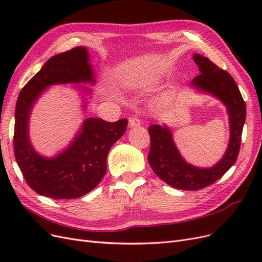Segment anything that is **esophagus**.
Returning a JSON list of instances; mask_svg holds the SVG:
<instances>
[{
    "label": "esophagus",
    "mask_w": 262,
    "mask_h": 262,
    "mask_svg": "<svg viewBox=\"0 0 262 262\" xmlns=\"http://www.w3.org/2000/svg\"><path fill=\"white\" fill-rule=\"evenodd\" d=\"M141 125V120L138 117H131L129 119V128H136Z\"/></svg>",
    "instance_id": "34e87169"
}]
</instances>
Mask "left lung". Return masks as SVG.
<instances>
[{
    "mask_svg": "<svg viewBox=\"0 0 262 262\" xmlns=\"http://www.w3.org/2000/svg\"><path fill=\"white\" fill-rule=\"evenodd\" d=\"M200 75L190 82L196 93L210 95L226 107L229 140L224 155L212 167H198L188 163L173 141L172 132L165 123L149 125L150 148L147 156L153 171L166 184L179 190H200L214 184L235 164L238 156L246 120V105L234 78L208 58L193 53Z\"/></svg>",
    "mask_w": 262,
    "mask_h": 262,
    "instance_id": "8db88e82",
    "label": "left lung"
}]
</instances>
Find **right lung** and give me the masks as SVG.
Here are the masks:
<instances>
[{
	"label": "right lung",
	"instance_id": "right-lung-1",
	"mask_svg": "<svg viewBox=\"0 0 262 262\" xmlns=\"http://www.w3.org/2000/svg\"><path fill=\"white\" fill-rule=\"evenodd\" d=\"M94 69L86 47H76L54 55L23 87L15 109L14 153L28 186L51 199H75L91 192L107 170L109 149L128 125L126 119L108 122L86 118L70 144L52 157L38 153L30 142V115L37 100L53 85H76L86 110L95 85Z\"/></svg>",
	"mask_w": 262,
	"mask_h": 262
}]
</instances>
